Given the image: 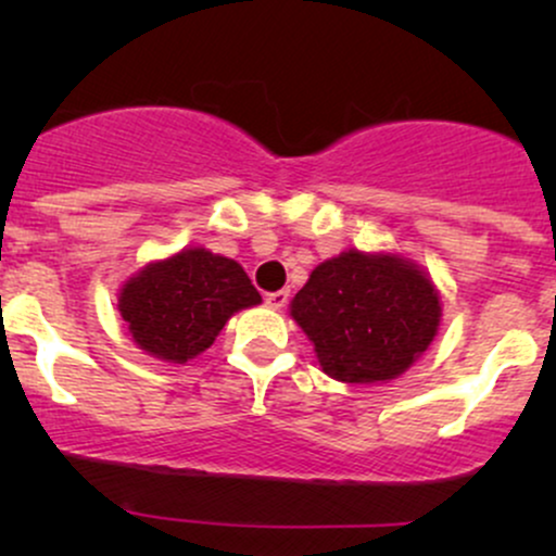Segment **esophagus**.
<instances>
[{"mask_svg":"<svg viewBox=\"0 0 556 556\" xmlns=\"http://www.w3.org/2000/svg\"><path fill=\"white\" fill-rule=\"evenodd\" d=\"M287 300H290V292H287V290L269 292V295H266V305H269V308H274V311H279V308H285Z\"/></svg>","mask_w":556,"mask_h":556,"instance_id":"1","label":"esophagus"}]
</instances>
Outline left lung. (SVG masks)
Here are the masks:
<instances>
[{"mask_svg":"<svg viewBox=\"0 0 556 556\" xmlns=\"http://www.w3.org/2000/svg\"><path fill=\"white\" fill-rule=\"evenodd\" d=\"M290 316L329 379L387 384L431 348L442 324V292L416 261L350 248L311 271Z\"/></svg>","mask_w":556,"mask_h":556,"instance_id":"left-lung-1","label":"left lung"}]
</instances>
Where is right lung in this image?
I'll return each mask as SVG.
<instances>
[{"mask_svg": "<svg viewBox=\"0 0 556 556\" xmlns=\"http://www.w3.org/2000/svg\"><path fill=\"white\" fill-rule=\"evenodd\" d=\"M258 303V290L238 261L203 245L149 261L117 292V311L130 340L164 363L198 358L229 318Z\"/></svg>", "mask_w": 556, "mask_h": 556, "instance_id": "obj_1", "label": "right lung"}]
</instances>
